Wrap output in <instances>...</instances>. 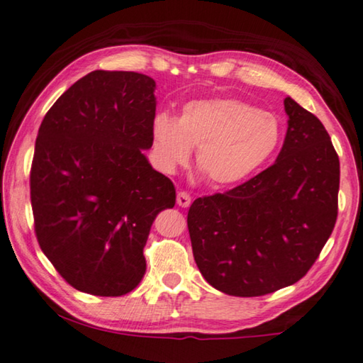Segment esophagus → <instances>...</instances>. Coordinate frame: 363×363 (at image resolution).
Here are the masks:
<instances>
[{"mask_svg": "<svg viewBox=\"0 0 363 363\" xmlns=\"http://www.w3.org/2000/svg\"><path fill=\"white\" fill-rule=\"evenodd\" d=\"M176 202H177V205L182 206V208H187V206H191L192 199H191V195H189L187 192H182L181 191V192H177Z\"/></svg>", "mask_w": 363, "mask_h": 363, "instance_id": "obj_1", "label": "esophagus"}]
</instances>
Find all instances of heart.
<instances>
[{
	"mask_svg": "<svg viewBox=\"0 0 363 363\" xmlns=\"http://www.w3.org/2000/svg\"><path fill=\"white\" fill-rule=\"evenodd\" d=\"M279 119L231 96L192 100L177 119L160 113L152 124V150L164 172H176L195 152V166L213 187L245 181L281 143Z\"/></svg>",
	"mask_w": 363,
	"mask_h": 363,
	"instance_id": "1",
	"label": "heart"
}]
</instances>
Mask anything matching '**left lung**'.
I'll list each match as a JSON object with an SVG mask.
<instances>
[{
	"instance_id": "8db88e82",
	"label": "left lung",
	"mask_w": 363,
	"mask_h": 363,
	"mask_svg": "<svg viewBox=\"0 0 363 363\" xmlns=\"http://www.w3.org/2000/svg\"><path fill=\"white\" fill-rule=\"evenodd\" d=\"M284 109L287 132L274 164L189 208L195 263L224 294L257 297L297 283L336 224L339 158L330 135L291 96Z\"/></svg>"
}]
</instances>
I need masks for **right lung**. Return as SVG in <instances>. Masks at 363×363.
Returning <instances> with one entry per match:
<instances>
[{
	"instance_id": "right-lung-1",
	"label": "right lung",
	"mask_w": 363,
	"mask_h": 363,
	"mask_svg": "<svg viewBox=\"0 0 363 363\" xmlns=\"http://www.w3.org/2000/svg\"><path fill=\"white\" fill-rule=\"evenodd\" d=\"M157 84L128 71H94L71 85L38 129L30 200L40 249L77 291L135 289L143 247L176 189L142 150L152 148Z\"/></svg>"
}]
</instances>
